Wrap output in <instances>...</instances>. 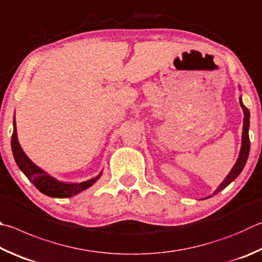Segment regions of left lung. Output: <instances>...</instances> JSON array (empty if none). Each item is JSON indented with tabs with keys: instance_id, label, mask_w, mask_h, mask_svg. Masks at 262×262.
I'll return each mask as SVG.
<instances>
[{
	"instance_id": "1",
	"label": "left lung",
	"mask_w": 262,
	"mask_h": 262,
	"mask_svg": "<svg viewBox=\"0 0 262 262\" xmlns=\"http://www.w3.org/2000/svg\"><path fill=\"white\" fill-rule=\"evenodd\" d=\"M238 89L241 90V86H238ZM239 104L243 109V113H244V121H243V134H242V146H241L239 155H238L237 161L235 164H233V167L230 170V172L228 173L227 177L224 178L223 182L217 186V189L215 190L212 194L206 196V199L212 198L213 195L217 194L219 192H221L223 189H226V187L230 184L231 182L235 181L236 178L239 176V173L243 171V169H244L245 164H246L247 158H249V154H250V137H249L250 112H249V109L245 107L244 103H243L242 96H239Z\"/></svg>"
}]
</instances>
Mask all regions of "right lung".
Returning a JSON list of instances; mask_svg holds the SVG:
<instances>
[{
    "mask_svg": "<svg viewBox=\"0 0 262 262\" xmlns=\"http://www.w3.org/2000/svg\"><path fill=\"white\" fill-rule=\"evenodd\" d=\"M11 149L17 166L23 171V173L29 178L30 182L33 183V185L40 192H42L43 194L48 196H52V198H70V196L80 193L81 191L89 189L90 186L93 185L101 177V175H102V171H101L98 176L91 178L89 181L71 183L58 181L57 178H55L47 171H45L43 169L36 166L34 162H32V160L23 150L19 141H18L15 116H13Z\"/></svg>",
    "mask_w": 262,
    "mask_h": 262,
    "instance_id": "obj_1",
    "label": "right lung"
}]
</instances>
